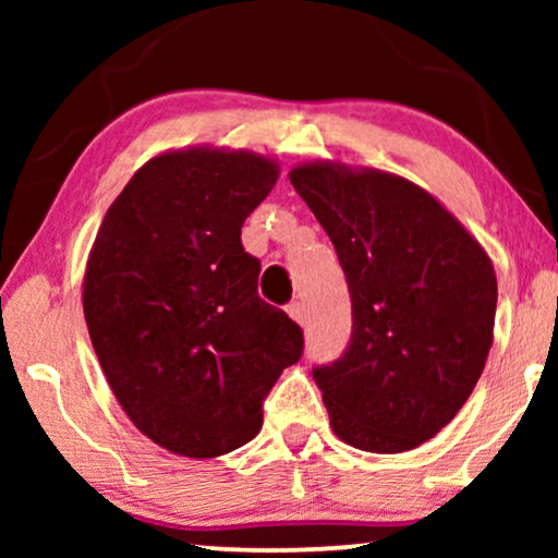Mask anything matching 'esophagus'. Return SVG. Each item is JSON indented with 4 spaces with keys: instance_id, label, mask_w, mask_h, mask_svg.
<instances>
[{
    "instance_id": "obj_1",
    "label": "esophagus",
    "mask_w": 558,
    "mask_h": 558,
    "mask_svg": "<svg viewBox=\"0 0 558 558\" xmlns=\"http://www.w3.org/2000/svg\"><path fill=\"white\" fill-rule=\"evenodd\" d=\"M287 315L294 319L296 325H304V319H307V315H304V304H300V302H292L287 307Z\"/></svg>"
}]
</instances>
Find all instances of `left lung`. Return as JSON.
I'll use <instances>...</instances> for the list:
<instances>
[{"mask_svg": "<svg viewBox=\"0 0 558 558\" xmlns=\"http://www.w3.org/2000/svg\"><path fill=\"white\" fill-rule=\"evenodd\" d=\"M289 180L330 235L353 302L348 350L312 371L332 432L363 452H409L483 376L498 304L490 256L399 174L323 159Z\"/></svg>", "mask_w": 558, "mask_h": 558, "instance_id": "1", "label": "left lung"}]
</instances>
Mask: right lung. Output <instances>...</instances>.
<instances>
[{
	"label": "right lung",
	"instance_id": "1",
	"mask_svg": "<svg viewBox=\"0 0 558 558\" xmlns=\"http://www.w3.org/2000/svg\"><path fill=\"white\" fill-rule=\"evenodd\" d=\"M279 180L248 149L187 147L144 162L106 210L83 315L119 407L167 452L210 460L262 429V403L302 357V330L256 294L241 226Z\"/></svg>",
	"mask_w": 558,
	"mask_h": 558
}]
</instances>
